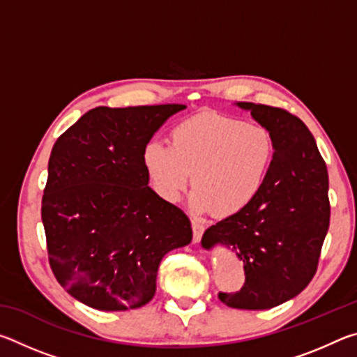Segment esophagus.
Returning <instances> with one entry per match:
<instances>
[{
  "label": "esophagus",
  "mask_w": 357,
  "mask_h": 357,
  "mask_svg": "<svg viewBox=\"0 0 357 357\" xmlns=\"http://www.w3.org/2000/svg\"><path fill=\"white\" fill-rule=\"evenodd\" d=\"M192 229H193V243H200V239L204 233V225L200 222L192 220Z\"/></svg>",
  "instance_id": "34e87169"
}]
</instances>
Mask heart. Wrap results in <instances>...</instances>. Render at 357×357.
<instances>
[{
	"mask_svg": "<svg viewBox=\"0 0 357 357\" xmlns=\"http://www.w3.org/2000/svg\"><path fill=\"white\" fill-rule=\"evenodd\" d=\"M274 151L273 135L263 126L203 112L174 126L170 146L148 142L142 160L162 200L176 203L192 173L190 208L223 219L241 214L259 197Z\"/></svg>",
	"mask_w": 357,
	"mask_h": 357,
	"instance_id": "b5f03b06",
	"label": "heart"
}]
</instances>
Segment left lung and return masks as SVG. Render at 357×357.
<instances>
[{"mask_svg": "<svg viewBox=\"0 0 357 357\" xmlns=\"http://www.w3.org/2000/svg\"><path fill=\"white\" fill-rule=\"evenodd\" d=\"M274 140V162L261 193L241 214L209 227L202 247L223 245L244 263L245 283L219 293L233 309L268 310L293 299L317 273L329 228L328 170L299 118L282 108L236 102Z\"/></svg>", "mask_w": 357, "mask_h": 357, "instance_id": "8db88e82", "label": "left lung"}]
</instances>
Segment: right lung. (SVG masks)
I'll use <instances>...</instances> for the list:
<instances>
[{"mask_svg": "<svg viewBox=\"0 0 357 357\" xmlns=\"http://www.w3.org/2000/svg\"><path fill=\"white\" fill-rule=\"evenodd\" d=\"M184 108H93L53 146L42 198L48 259L82 304L104 312L148 304L162 258L190 244V220L151 189L142 160L144 144Z\"/></svg>", "mask_w": 357, "mask_h": 357, "instance_id": "right-lung-1", "label": "right lung"}]
</instances>
